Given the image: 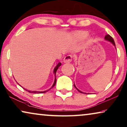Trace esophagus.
Listing matches in <instances>:
<instances>
[{"instance_id": "esophagus-1", "label": "esophagus", "mask_w": 127, "mask_h": 127, "mask_svg": "<svg viewBox=\"0 0 127 127\" xmlns=\"http://www.w3.org/2000/svg\"><path fill=\"white\" fill-rule=\"evenodd\" d=\"M72 58L73 57L72 55H67L65 56V58H64L63 62L64 63H70L72 60Z\"/></svg>"}]
</instances>
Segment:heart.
Listing matches in <instances>:
<instances>
[{"label": "heart", "instance_id": "heart-1", "mask_svg": "<svg viewBox=\"0 0 127 127\" xmlns=\"http://www.w3.org/2000/svg\"><path fill=\"white\" fill-rule=\"evenodd\" d=\"M88 35V33L86 32H79L76 33V36L79 39H83L86 38V37H87V36Z\"/></svg>", "mask_w": 127, "mask_h": 127}]
</instances>
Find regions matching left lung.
Masks as SVG:
<instances>
[{
	"instance_id": "8db88e82",
	"label": "left lung",
	"mask_w": 127,
	"mask_h": 127,
	"mask_svg": "<svg viewBox=\"0 0 127 127\" xmlns=\"http://www.w3.org/2000/svg\"><path fill=\"white\" fill-rule=\"evenodd\" d=\"M104 39L105 40H107V41H109V42H111V43H112V44L114 45V46L115 47L116 46V45H115V41H114V40H113V39L112 38V37L110 35H107L105 36V37H104ZM115 48H116V47H115ZM74 87H75L76 88V90L78 91L79 92H80V93H82V94H84V92H82L81 91H80L79 90V89H77V87H76V86H75V84H74ZM84 94H86V93H84Z\"/></svg>"
}]
</instances>
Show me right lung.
I'll use <instances>...</instances> for the list:
<instances>
[{"label":"right lung","instance_id":"add662e5","mask_svg":"<svg viewBox=\"0 0 127 127\" xmlns=\"http://www.w3.org/2000/svg\"><path fill=\"white\" fill-rule=\"evenodd\" d=\"M61 63H59L57 65H56V66L55 67V68L54 69V73L55 75V81H54V84H53L52 86L51 87V88H50V89H48V90H45V91H30V90H26V89H24L26 91H28V92H30V93H32V94H43V93H45V92H47V91H48L49 90H50L52 88L54 87L55 86V85L56 84V71H57L58 69L59 68V67H60V65H61ZM19 86H20V85H19ZM22 87V86H21Z\"/></svg>","mask_w":127,"mask_h":127}]
</instances>
